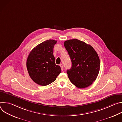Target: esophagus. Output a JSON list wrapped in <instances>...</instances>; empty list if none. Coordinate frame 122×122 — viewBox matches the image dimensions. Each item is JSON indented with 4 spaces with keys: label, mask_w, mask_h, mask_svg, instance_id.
<instances>
[{
    "label": "esophagus",
    "mask_w": 122,
    "mask_h": 122,
    "mask_svg": "<svg viewBox=\"0 0 122 122\" xmlns=\"http://www.w3.org/2000/svg\"><path fill=\"white\" fill-rule=\"evenodd\" d=\"M59 66H60V67H61V70H62V71H63V65H62V64H60Z\"/></svg>",
    "instance_id": "1"
}]
</instances>
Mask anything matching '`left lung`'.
I'll return each mask as SVG.
<instances>
[{
	"instance_id": "obj_1",
	"label": "left lung",
	"mask_w": 122,
	"mask_h": 122,
	"mask_svg": "<svg viewBox=\"0 0 122 122\" xmlns=\"http://www.w3.org/2000/svg\"><path fill=\"white\" fill-rule=\"evenodd\" d=\"M64 46L72 62L71 68L66 71L69 80L79 88L87 87L99 72L97 53L90 45L77 39L65 41Z\"/></svg>"
}]
</instances>
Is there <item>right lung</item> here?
Wrapping results in <instances>:
<instances>
[{"label": "right lung", "instance_id": "1", "mask_svg": "<svg viewBox=\"0 0 122 122\" xmlns=\"http://www.w3.org/2000/svg\"><path fill=\"white\" fill-rule=\"evenodd\" d=\"M56 42L53 40L46 41L32 49L28 55L27 69L30 78L38 84L46 86L52 83L61 72L53 55Z\"/></svg>", "mask_w": 122, "mask_h": 122}]
</instances>
